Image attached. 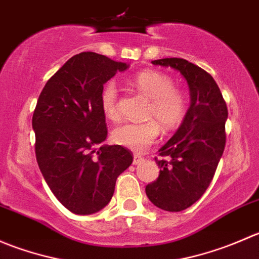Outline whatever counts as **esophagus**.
I'll return each mask as SVG.
<instances>
[{
    "label": "esophagus",
    "instance_id": "34e87169",
    "mask_svg": "<svg viewBox=\"0 0 259 259\" xmlns=\"http://www.w3.org/2000/svg\"><path fill=\"white\" fill-rule=\"evenodd\" d=\"M143 156L139 155V154H134V160H133V163L134 164H139L140 161H143Z\"/></svg>",
    "mask_w": 259,
    "mask_h": 259
}]
</instances>
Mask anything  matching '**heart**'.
<instances>
[{"label": "heart", "mask_w": 259, "mask_h": 259, "mask_svg": "<svg viewBox=\"0 0 259 259\" xmlns=\"http://www.w3.org/2000/svg\"><path fill=\"white\" fill-rule=\"evenodd\" d=\"M133 85L150 99L146 109V121L125 122L115 127L113 140L116 144L143 151L155 143L164 132H171L184 120L189 108V99L183 89L176 88L173 77L156 70H144L133 77ZM100 106L104 116L110 121H119V93L114 81L104 85L100 94Z\"/></svg>", "instance_id": "heart-1"}]
</instances>
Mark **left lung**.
I'll return each mask as SVG.
<instances>
[{"label": "left lung", "instance_id": "8db88e82", "mask_svg": "<svg viewBox=\"0 0 259 259\" xmlns=\"http://www.w3.org/2000/svg\"><path fill=\"white\" fill-rule=\"evenodd\" d=\"M179 70L188 81L192 104L174 137L155 158L159 177L146 185L150 202L168 211H180L194 204L209 187L226 148V100L205 70L179 57L151 61Z\"/></svg>", "mask_w": 259, "mask_h": 259}]
</instances>
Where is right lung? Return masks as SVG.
<instances>
[{"label":"right lung","instance_id":"obj_1","mask_svg":"<svg viewBox=\"0 0 259 259\" xmlns=\"http://www.w3.org/2000/svg\"><path fill=\"white\" fill-rule=\"evenodd\" d=\"M127 67L95 52H81L44 86L35 111V153L49 188L75 214H93L113 198L117 177L133 163L121 145H98L108 137L101 111L104 83Z\"/></svg>","mask_w":259,"mask_h":259}]
</instances>
